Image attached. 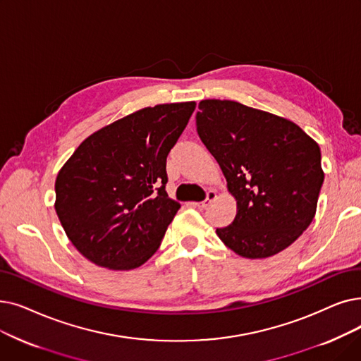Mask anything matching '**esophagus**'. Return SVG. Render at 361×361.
I'll return each instance as SVG.
<instances>
[{
	"mask_svg": "<svg viewBox=\"0 0 361 361\" xmlns=\"http://www.w3.org/2000/svg\"><path fill=\"white\" fill-rule=\"evenodd\" d=\"M215 197H216V193L215 192H212V190H209L208 193H207V199L203 200V202H197V203H192V205L195 207V208H199V209H207L211 203L215 200Z\"/></svg>",
	"mask_w": 361,
	"mask_h": 361,
	"instance_id": "esophagus-1",
	"label": "esophagus"
}]
</instances>
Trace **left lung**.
<instances>
[{"instance_id": "8db88e82", "label": "left lung", "mask_w": 361, "mask_h": 361, "mask_svg": "<svg viewBox=\"0 0 361 361\" xmlns=\"http://www.w3.org/2000/svg\"><path fill=\"white\" fill-rule=\"evenodd\" d=\"M196 125L236 199L234 221L216 236L243 258L281 252L317 211L324 172L316 140L286 118L231 100H202Z\"/></svg>"}]
</instances>
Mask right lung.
<instances>
[{
	"label": "right lung",
	"instance_id": "add662e5",
	"mask_svg": "<svg viewBox=\"0 0 361 361\" xmlns=\"http://www.w3.org/2000/svg\"><path fill=\"white\" fill-rule=\"evenodd\" d=\"M195 107L184 102L140 109L88 135L60 168L54 208L88 261L125 271L158 250L180 209L165 192L166 156Z\"/></svg>",
	"mask_w": 361,
	"mask_h": 361
}]
</instances>
